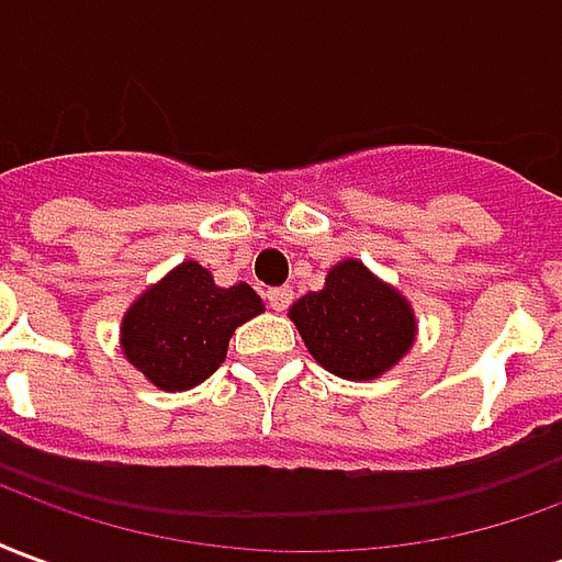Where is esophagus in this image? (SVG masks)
I'll return each instance as SVG.
<instances>
[{"instance_id": "obj_1", "label": "esophagus", "mask_w": 562, "mask_h": 562, "mask_svg": "<svg viewBox=\"0 0 562 562\" xmlns=\"http://www.w3.org/2000/svg\"><path fill=\"white\" fill-rule=\"evenodd\" d=\"M268 304L277 310V313H282L285 306L292 304V289L289 285H282V289H270L268 292Z\"/></svg>"}]
</instances>
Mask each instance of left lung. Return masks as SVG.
I'll return each instance as SVG.
<instances>
[{"label":"left lung","instance_id":"left-lung-1","mask_svg":"<svg viewBox=\"0 0 562 562\" xmlns=\"http://www.w3.org/2000/svg\"><path fill=\"white\" fill-rule=\"evenodd\" d=\"M289 318L316 364L349 382L385 376L418 337V318L406 294L379 280L358 258L337 261L318 292L294 301Z\"/></svg>","mask_w":562,"mask_h":562}]
</instances>
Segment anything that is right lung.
Here are the masks:
<instances>
[{"mask_svg":"<svg viewBox=\"0 0 562 562\" xmlns=\"http://www.w3.org/2000/svg\"><path fill=\"white\" fill-rule=\"evenodd\" d=\"M265 313L246 282L222 289L204 265L180 261L132 301L120 325L128 364L159 391H189L210 379L244 322Z\"/></svg>","mask_w":562,"mask_h":562,"instance_id":"add662e5","label":"right lung"}]
</instances>
